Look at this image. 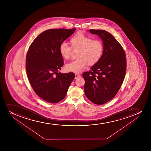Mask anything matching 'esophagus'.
Listing matches in <instances>:
<instances>
[{"mask_svg": "<svg viewBox=\"0 0 151 151\" xmlns=\"http://www.w3.org/2000/svg\"><path fill=\"white\" fill-rule=\"evenodd\" d=\"M80 77H81L80 75L79 74H77V73L75 74V79H77V78H79Z\"/></svg>", "mask_w": 151, "mask_h": 151, "instance_id": "34e87169", "label": "esophagus"}]
</instances>
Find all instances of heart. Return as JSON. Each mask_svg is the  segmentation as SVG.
Segmentation results:
<instances>
[{
	"mask_svg": "<svg viewBox=\"0 0 151 151\" xmlns=\"http://www.w3.org/2000/svg\"><path fill=\"white\" fill-rule=\"evenodd\" d=\"M71 47L63 43L59 48L60 54L64 60H69L73 52H77V59L66 65L69 71L80 73L87 64L93 66L101 58L104 50L102 42L99 40H93L87 35L79 32L73 35L70 40Z\"/></svg>",
	"mask_w": 151,
	"mask_h": 151,
	"instance_id": "1",
	"label": "heart"
}]
</instances>
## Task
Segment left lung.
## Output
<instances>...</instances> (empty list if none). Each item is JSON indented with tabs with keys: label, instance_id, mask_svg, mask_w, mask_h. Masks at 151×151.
<instances>
[{
	"label": "left lung",
	"instance_id": "left-lung-1",
	"mask_svg": "<svg viewBox=\"0 0 151 151\" xmlns=\"http://www.w3.org/2000/svg\"><path fill=\"white\" fill-rule=\"evenodd\" d=\"M103 41V54L91 70L83 74L84 91L91 101L97 105L107 102L115 97L124 81L127 59L124 49L111 34L102 29H90Z\"/></svg>",
	"mask_w": 151,
	"mask_h": 151
}]
</instances>
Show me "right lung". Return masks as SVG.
Returning <instances> with one entry per match:
<instances>
[{
  "instance_id": "obj_1",
  "label": "right lung",
  "mask_w": 151,
  "mask_h": 151,
  "mask_svg": "<svg viewBox=\"0 0 151 151\" xmlns=\"http://www.w3.org/2000/svg\"><path fill=\"white\" fill-rule=\"evenodd\" d=\"M75 29L45 30L34 40L27 51L26 71L30 85L37 95L49 103H58L65 97L75 76L73 72H58L63 65L60 45Z\"/></svg>"
}]
</instances>
